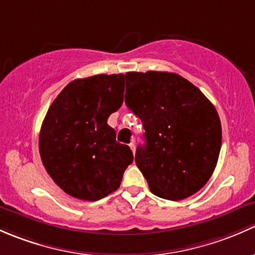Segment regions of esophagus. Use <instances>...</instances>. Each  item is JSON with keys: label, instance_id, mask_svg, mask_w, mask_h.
<instances>
[{"label": "esophagus", "instance_id": "34e87169", "mask_svg": "<svg viewBox=\"0 0 255 255\" xmlns=\"http://www.w3.org/2000/svg\"><path fill=\"white\" fill-rule=\"evenodd\" d=\"M130 148H131V151H132V153H135V149H136V146H135V142H131L130 143Z\"/></svg>", "mask_w": 255, "mask_h": 255}]
</instances>
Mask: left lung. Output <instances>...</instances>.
Here are the masks:
<instances>
[{
	"label": "left lung",
	"mask_w": 255,
	"mask_h": 255,
	"mask_svg": "<svg viewBox=\"0 0 255 255\" xmlns=\"http://www.w3.org/2000/svg\"><path fill=\"white\" fill-rule=\"evenodd\" d=\"M125 76V103L145 128L136 166L154 195L173 201L189 198L206 184L219 159L222 130L214 104L177 73Z\"/></svg>",
	"instance_id": "1"
}]
</instances>
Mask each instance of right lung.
Masks as SVG:
<instances>
[{"label":"right lung","mask_w":255,"mask_h":255,"mask_svg":"<svg viewBox=\"0 0 255 255\" xmlns=\"http://www.w3.org/2000/svg\"><path fill=\"white\" fill-rule=\"evenodd\" d=\"M125 77L96 75L72 81L50 106L39 135L46 172L69 195L96 201L117 190L133 156L117 141L108 118L124 102Z\"/></svg>","instance_id":"add662e5"}]
</instances>
